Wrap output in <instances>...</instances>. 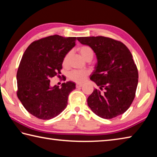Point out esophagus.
I'll return each instance as SVG.
<instances>
[{"instance_id":"obj_1","label":"esophagus","mask_w":157,"mask_h":157,"mask_svg":"<svg viewBox=\"0 0 157 157\" xmlns=\"http://www.w3.org/2000/svg\"><path fill=\"white\" fill-rule=\"evenodd\" d=\"M82 86H83V84H81V83H77L76 85V88H79V87H81Z\"/></svg>"}]
</instances>
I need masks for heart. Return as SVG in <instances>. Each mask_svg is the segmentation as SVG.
I'll return each mask as SVG.
<instances>
[{"mask_svg":"<svg viewBox=\"0 0 157 157\" xmlns=\"http://www.w3.org/2000/svg\"><path fill=\"white\" fill-rule=\"evenodd\" d=\"M78 52L81 54V56L87 61H90L94 57V51L90 47L87 45H83L80 47L78 48ZM70 54L71 52H68L65 56L63 60V65H67ZM87 76H88V72L86 71L73 70L69 73L68 78L70 80L76 82V83H82L87 78Z\"/></svg>","mask_w":157,"mask_h":157,"instance_id":"b5f03b06","label":"heart"}]
</instances>
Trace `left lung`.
I'll use <instances>...</instances> for the list:
<instances>
[{
  "mask_svg": "<svg viewBox=\"0 0 157 157\" xmlns=\"http://www.w3.org/2000/svg\"><path fill=\"white\" fill-rule=\"evenodd\" d=\"M77 39L90 46L97 59L90 80L100 90H94L87 98V105L103 119H111L123 114L132 103L138 85V70L131 52L123 43L108 37Z\"/></svg>",
  "mask_w": 157,
  "mask_h": 157,
  "instance_id": "1",
  "label": "left lung"
}]
</instances>
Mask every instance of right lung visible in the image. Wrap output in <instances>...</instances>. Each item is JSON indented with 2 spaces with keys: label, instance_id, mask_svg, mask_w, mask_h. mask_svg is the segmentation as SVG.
I'll return each mask as SVG.
<instances>
[{
  "label": "right lung",
  "instance_id": "add662e5",
  "mask_svg": "<svg viewBox=\"0 0 157 157\" xmlns=\"http://www.w3.org/2000/svg\"><path fill=\"white\" fill-rule=\"evenodd\" d=\"M76 40L49 36L34 41L24 52L16 74L17 97L26 110L38 119H53L67 105L75 83L68 81L61 87H51L50 78L61 74L63 59L75 46Z\"/></svg>",
  "mask_w": 157,
  "mask_h": 157
}]
</instances>
